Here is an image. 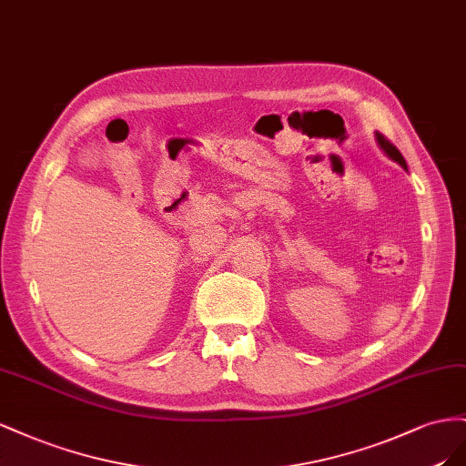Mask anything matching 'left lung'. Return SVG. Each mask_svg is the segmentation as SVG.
<instances>
[{"instance_id": "obj_1", "label": "left lung", "mask_w": 466, "mask_h": 466, "mask_svg": "<svg viewBox=\"0 0 466 466\" xmlns=\"http://www.w3.org/2000/svg\"><path fill=\"white\" fill-rule=\"evenodd\" d=\"M375 137H377L379 146H380V148L384 150V154H387L390 159H394V162H398V164H400V166L406 169V159H404V156L400 154V150H398L396 146H394L387 137L380 135V132H377Z\"/></svg>"}]
</instances>
